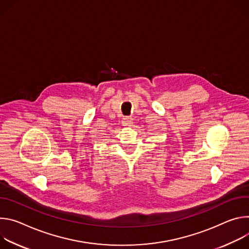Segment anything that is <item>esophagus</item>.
Masks as SVG:
<instances>
[{"instance_id": "1", "label": "esophagus", "mask_w": 249, "mask_h": 249, "mask_svg": "<svg viewBox=\"0 0 249 249\" xmlns=\"http://www.w3.org/2000/svg\"><path fill=\"white\" fill-rule=\"evenodd\" d=\"M131 123H132V119H131L130 117L124 118V120H123V124H124V126H129V125L131 124Z\"/></svg>"}]
</instances>
